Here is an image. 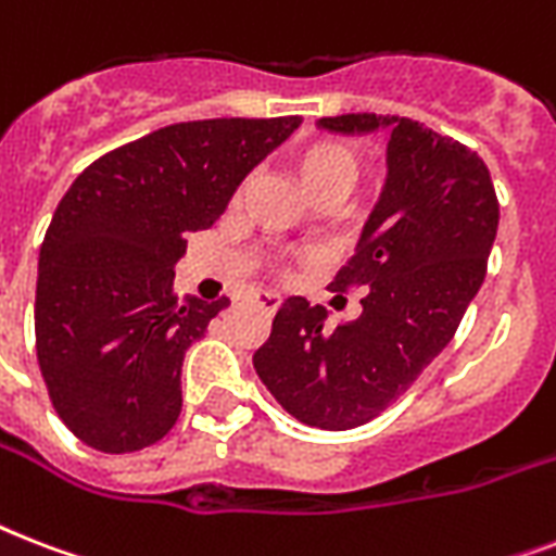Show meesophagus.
Listing matches in <instances>:
<instances>
[{
	"mask_svg": "<svg viewBox=\"0 0 556 556\" xmlns=\"http://www.w3.org/2000/svg\"><path fill=\"white\" fill-rule=\"evenodd\" d=\"M253 303L260 305L262 312L274 314L279 305H282V296L274 294V291H256V294H253Z\"/></svg>",
	"mask_w": 556,
	"mask_h": 556,
	"instance_id": "34e87169",
	"label": "esophagus"
}]
</instances>
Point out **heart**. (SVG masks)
I'll return each mask as SVG.
<instances>
[{"label": "heart", "mask_w": 556, "mask_h": 556, "mask_svg": "<svg viewBox=\"0 0 556 556\" xmlns=\"http://www.w3.org/2000/svg\"><path fill=\"white\" fill-rule=\"evenodd\" d=\"M361 173V159L346 141L338 138H317L305 143L294 155L296 185L308 195L323 190H352Z\"/></svg>", "instance_id": "heart-1"}]
</instances>
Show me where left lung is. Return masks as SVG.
Here are the masks:
<instances>
[{
    "label": "left lung",
    "instance_id": "obj_1",
    "mask_svg": "<svg viewBox=\"0 0 556 556\" xmlns=\"http://www.w3.org/2000/svg\"><path fill=\"white\" fill-rule=\"evenodd\" d=\"M317 126L340 135L389 129L380 199L331 282V291L369 288L364 312L326 329L323 305L288 296L253 369L296 421L352 430L404 395L453 340L484 282L500 201L473 150L418 121L357 112Z\"/></svg>",
    "mask_w": 556,
    "mask_h": 556
}]
</instances>
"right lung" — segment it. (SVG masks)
Instances as JSON below:
<instances>
[{
    "label": "right lung",
    "instance_id": "obj_1",
    "mask_svg": "<svg viewBox=\"0 0 556 556\" xmlns=\"http://www.w3.org/2000/svg\"><path fill=\"white\" fill-rule=\"evenodd\" d=\"M300 124L296 115L173 124L74 178L39 248L34 331L48 397L83 444L117 456L173 430L187 349L230 305L176 296L185 236L207 230Z\"/></svg>",
    "mask_w": 556,
    "mask_h": 556
}]
</instances>
